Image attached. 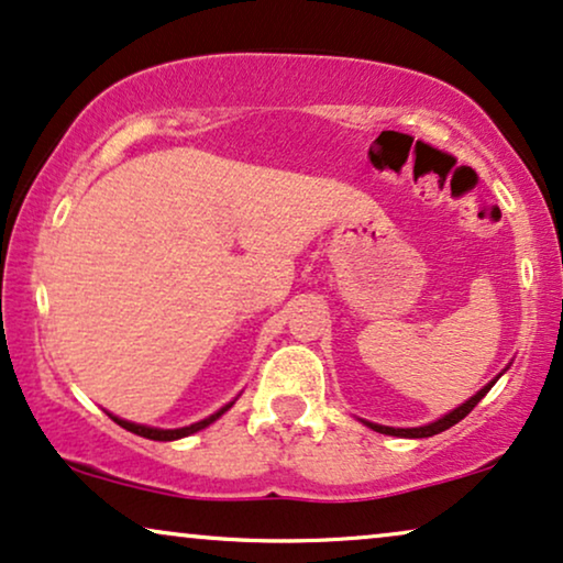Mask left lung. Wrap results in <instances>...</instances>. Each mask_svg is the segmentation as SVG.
<instances>
[{"label": "left lung", "instance_id": "left-lung-1", "mask_svg": "<svg viewBox=\"0 0 563 563\" xmlns=\"http://www.w3.org/2000/svg\"><path fill=\"white\" fill-rule=\"evenodd\" d=\"M499 379V377H496ZM496 379H492V383L488 385H484V388H481L476 396L473 398H468L465 400L463 406H457L455 411H450V413H444L442 419H437V421H432V424H427V427H413V429H396V427H383V424H372V421H364V424H367L369 429H375V432H379V434H390V437H411V440H421V437H432V434H440V432H444V429H450V427H455L460 419H465V416H468L473 408L478 406V400L486 396L488 390L494 388V383Z\"/></svg>", "mask_w": 563, "mask_h": 563}]
</instances>
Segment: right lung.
<instances>
[{
    "mask_svg": "<svg viewBox=\"0 0 563 563\" xmlns=\"http://www.w3.org/2000/svg\"><path fill=\"white\" fill-rule=\"evenodd\" d=\"M232 404H235V400H232ZM232 404L222 406V408H219L217 413H211V416H207V419L196 421V424H191V427H180V429H155V427H144V424H134V421L119 419V416H113V413H108V416H111V419L115 421V424L126 429V432H134V434H139V437H147V440H157V442H170V440H180V437H188V434L199 432V429H203V427H209L211 421H217L219 416H222L224 411H228V408H232Z\"/></svg>",
    "mask_w": 563,
    "mask_h": 563,
    "instance_id": "obj_1",
    "label": "right lung"
}]
</instances>
